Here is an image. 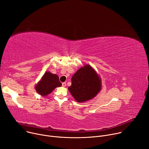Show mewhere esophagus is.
I'll return each mask as SVG.
<instances>
[{
    "instance_id": "obj_1",
    "label": "esophagus",
    "mask_w": 149,
    "mask_h": 149,
    "mask_svg": "<svg viewBox=\"0 0 149 149\" xmlns=\"http://www.w3.org/2000/svg\"><path fill=\"white\" fill-rule=\"evenodd\" d=\"M62 86L63 87H65V86H66V83H65V82H64V83H62Z\"/></svg>"
}]
</instances>
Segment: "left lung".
<instances>
[{
	"instance_id": "obj_1",
	"label": "left lung",
	"mask_w": 149,
	"mask_h": 149,
	"mask_svg": "<svg viewBox=\"0 0 149 149\" xmlns=\"http://www.w3.org/2000/svg\"><path fill=\"white\" fill-rule=\"evenodd\" d=\"M71 81L68 90L78 102H84L93 98L101 89V81L89 65L78 70L72 76Z\"/></svg>"
}]
</instances>
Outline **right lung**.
Masks as SVG:
<instances>
[{"mask_svg": "<svg viewBox=\"0 0 149 149\" xmlns=\"http://www.w3.org/2000/svg\"><path fill=\"white\" fill-rule=\"evenodd\" d=\"M61 86L62 84L57 75L46 72L36 86V90L40 95L45 96L50 94L56 87Z\"/></svg>", "mask_w": 149, "mask_h": 149, "instance_id": "right-lung-1", "label": "right lung"}]
</instances>
